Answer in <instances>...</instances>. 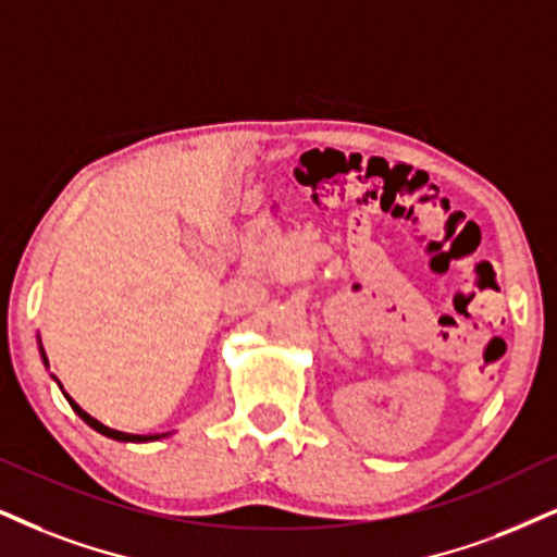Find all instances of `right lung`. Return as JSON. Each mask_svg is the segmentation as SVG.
Listing matches in <instances>:
<instances>
[{
    "mask_svg": "<svg viewBox=\"0 0 557 557\" xmlns=\"http://www.w3.org/2000/svg\"><path fill=\"white\" fill-rule=\"evenodd\" d=\"M40 356H44V361H46V354H44V348H40ZM48 363V361H46ZM66 400H69V405H72L74 408V413H77L82 421H85L87 425H92L95 431H100L102 436H111V438H115V442H154V438H162V436H168V434H152V436H139V434H123V431H115V429H108V425H102L98 418H92L87 413V410H82L77 403L72 400V397L66 395Z\"/></svg>",
    "mask_w": 557,
    "mask_h": 557,
    "instance_id": "obj_1",
    "label": "right lung"
}]
</instances>
